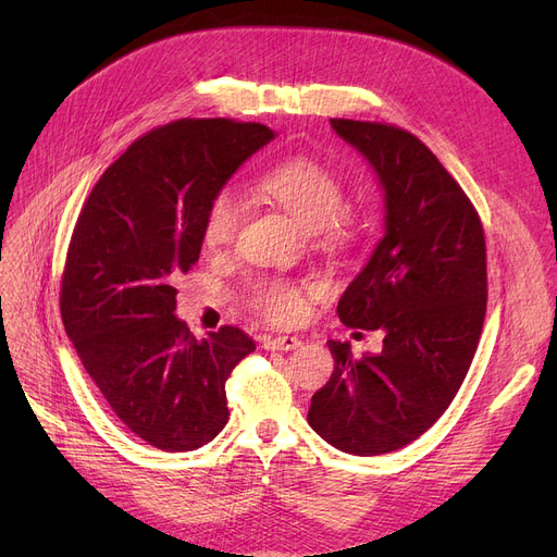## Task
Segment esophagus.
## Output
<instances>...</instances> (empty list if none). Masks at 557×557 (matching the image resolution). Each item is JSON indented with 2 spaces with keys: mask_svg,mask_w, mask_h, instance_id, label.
<instances>
[{
  "mask_svg": "<svg viewBox=\"0 0 557 557\" xmlns=\"http://www.w3.org/2000/svg\"><path fill=\"white\" fill-rule=\"evenodd\" d=\"M300 345H302V341L298 336H288V334L263 338V347H267V349H280V352H286V349H296Z\"/></svg>",
  "mask_w": 557,
  "mask_h": 557,
  "instance_id": "esophagus-1",
  "label": "esophagus"
}]
</instances>
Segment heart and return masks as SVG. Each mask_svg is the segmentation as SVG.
<instances>
[{
	"mask_svg": "<svg viewBox=\"0 0 557 557\" xmlns=\"http://www.w3.org/2000/svg\"><path fill=\"white\" fill-rule=\"evenodd\" d=\"M255 189L280 205L300 225L311 230L313 244L338 250L352 244L361 232V219L347 205L338 173L309 156H296L263 169L255 178ZM246 202L242 194L219 187L200 214V239L208 248H227L244 225ZM311 286L282 277H259L246 290V305L273 325H296L307 315Z\"/></svg>",
	"mask_w": 557,
	"mask_h": 557,
	"instance_id": "b5f03b06",
	"label": "heart"
}]
</instances>
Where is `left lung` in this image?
<instances>
[{"label": "left lung", "instance_id": "obj_1", "mask_svg": "<svg viewBox=\"0 0 557 557\" xmlns=\"http://www.w3.org/2000/svg\"><path fill=\"white\" fill-rule=\"evenodd\" d=\"M386 191V234L345 288L338 318L384 332L379 355L330 341L334 372L311 397L309 424L336 449L379 456L406 447L454 401L487 307L483 223L429 146L393 124L332 120Z\"/></svg>", "mask_w": 557, "mask_h": 557}]
</instances>
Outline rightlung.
Masks as SVG:
<instances>
[{
    "instance_id": "1",
    "label": "right lung",
    "mask_w": 557,
    "mask_h": 557,
    "mask_svg": "<svg viewBox=\"0 0 557 557\" xmlns=\"http://www.w3.org/2000/svg\"><path fill=\"white\" fill-rule=\"evenodd\" d=\"M273 131L255 122L175 120L112 162L76 219L61 315L92 382L137 437L194 451L227 424L225 382L252 338L223 325L196 338L173 315L175 280L200 255V214Z\"/></svg>"
}]
</instances>
